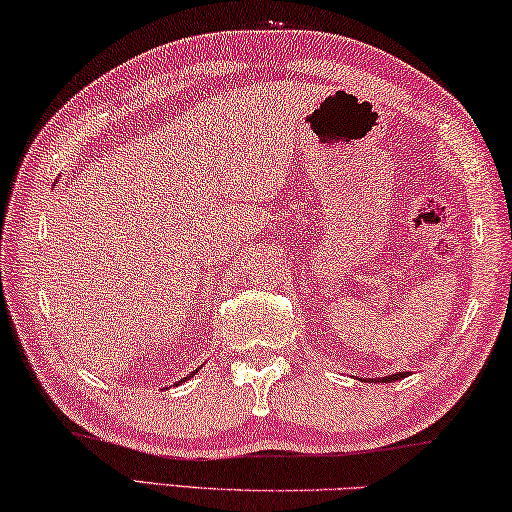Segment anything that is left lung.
<instances>
[{"label":"left lung","mask_w":512,"mask_h":512,"mask_svg":"<svg viewBox=\"0 0 512 512\" xmlns=\"http://www.w3.org/2000/svg\"><path fill=\"white\" fill-rule=\"evenodd\" d=\"M405 376H408V371H399V373H392V376L376 378V380H378V383H389V380H392V383H394V380H401V378H405ZM371 383H373V378H371Z\"/></svg>","instance_id":"obj_1"}]
</instances>
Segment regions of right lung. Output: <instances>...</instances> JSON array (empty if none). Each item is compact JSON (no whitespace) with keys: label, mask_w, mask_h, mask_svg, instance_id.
Listing matches in <instances>:
<instances>
[{"label":"right lung","mask_w":512,"mask_h":512,"mask_svg":"<svg viewBox=\"0 0 512 512\" xmlns=\"http://www.w3.org/2000/svg\"><path fill=\"white\" fill-rule=\"evenodd\" d=\"M193 373H198V369H196V371H191V373H189V376H186V378H182V380H180V383H184V380H189V378H193ZM175 385H177V383H175Z\"/></svg>","instance_id":"obj_1"}]
</instances>
